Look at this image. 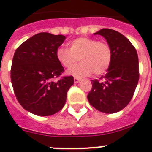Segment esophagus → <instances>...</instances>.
I'll use <instances>...</instances> for the list:
<instances>
[{
	"label": "esophagus",
	"instance_id": "1",
	"mask_svg": "<svg viewBox=\"0 0 152 152\" xmlns=\"http://www.w3.org/2000/svg\"><path fill=\"white\" fill-rule=\"evenodd\" d=\"M80 80V79L78 78V77H75V78H74V82L75 83H78Z\"/></svg>",
	"mask_w": 152,
	"mask_h": 152
}]
</instances>
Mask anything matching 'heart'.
Returning a JSON list of instances; mask_svg holds the SVG:
<instances>
[{"instance_id": "heart-1", "label": "heart", "mask_w": 152, "mask_h": 152, "mask_svg": "<svg viewBox=\"0 0 152 152\" xmlns=\"http://www.w3.org/2000/svg\"><path fill=\"white\" fill-rule=\"evenodd\" d=\"M56 58L64 68H71L79 60L81 63L68 71L75 77L89 76L94 72L100 75L107 72L113 58L110 45L106 41H98L89 37H78L69 42V49L59 47Z\"/></svg>"}]
</instances>
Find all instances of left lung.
Returning a JSON list of instances; mask_svg holds the SVG:
<instances>
[{
	"label": "left lung",
	"mask_w": 152,
	"mask_h": 152,
	"mask_svg": "<svg viewBox=\"0 0 152 152\" xmlns=\"http://www.w3.org/2000/svg\"><path fill=\"white\" fill-rule=\"evenodd\" d=\"M94 34L107 39L113 58L106 75L92 80L88 99L97 110L114 113L125 108L133 96L139 78L138 54L129 40L117 31L102 29Z\"/></svg>",
	"instance_id": "8db88e82"
}]
</instances>
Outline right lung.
Wrapping results in <instances>:
<instances>
[{"mask_svg":"<svg viewBox=\"0 0 152 152\" xmlns=\"http://www.w3.org/2000/svg\"><path fill=\"white\" fill-rule=\"evenodd\" d=\"M64 39L63 35L40 33L15 51L10 70L13 91L23 108L35 115L51 116L61 110L74 84L72 76L54 80L64 72L56 58Z\"/></svg>","mask_w":152,"mask_h":152,"instance_id":"1","label":"right lung"}]
</instances>
